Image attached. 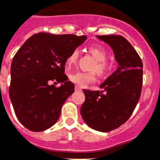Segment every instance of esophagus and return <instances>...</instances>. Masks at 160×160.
<instances>
[{
    "label": "esophagus",
    "instance_id": "1",
    "mask_svg": "<svg viewBox=\"0 0 160 160\" xmlns=\"http://www.w3.org/2000/svg\"><path fill=\"white\" fill-rule=\"evenodd\" d=\"M75 90L77 91V92H81L82 89L80 88V87H78V86H76V87H75Z\"/></svg>",
    "mask_w": 160,
    "mask_h": 160
}]
</instances>
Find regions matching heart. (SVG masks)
Listing matches in <instances>:
<instances>
[{
	"instance_id": "b5f03b06",
	"label": "heart",
	"mask_w": 160,
	"mask_h": 160,
	"mask_svg": "<svg viewBox=\"0 0 160 160\" xmlns=\"http://www.w3.org/2000/svg\"><path fill=\"white\" fill-rule=\"evenodd\" d=\"M89 53L93 56L96 61L92 69L95 70L98 75L104 76L110 71V66L105 62L107 58V52L104 47L100 45H92L88 48ZM79 52L77 50H73L66 59V64L68 66H71L75 64L78 58ZM69 79L72 83L79 87H84L88 83H92L95 80V76L94 72H83L77 71L72 73L69 76Z\"/></svg>"
}]
</instances>
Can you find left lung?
Listing matches in <instances>:
<instances>
[{
    "label": "left lung",
    "mask_w": 160,
    "mask_h": 160,
    "mask_svg": "<svg viewBox=\"0 0 160 160\" xmlns=\"http://www.w3.org/2000/svg\"><path fill=\"white\" fill-rule=\"evenodd\" d=\"M114 51L117 70L100 85L103 90H83L85 101L80 114L88 126L100 132L117 129L130 118L141 97L143 63L122 35H97Z\"/></svg>",
    "instance_id": "obj_1"
}]
</instances>
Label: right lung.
<instances>
[{"instance_id": "add662e5", "label": "right lung", "mask_w": 160, "mask_h": 160, "mask_svg": "<svg viewBox=\"0 0 160 160\" xmlns=\"http://www.w3.org/2000/svg\"><path fill=\"white\" fill-rule=\"evenodd\" d=\"M86 39V35L41 32L16 52L8 92L18 120L28 129L44 131L58 120L62 105L75 88L64 74L66 59ZM51 82L62 84L56 87Z\"/></svg>"}]
</instances>
